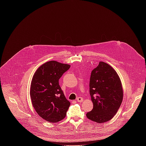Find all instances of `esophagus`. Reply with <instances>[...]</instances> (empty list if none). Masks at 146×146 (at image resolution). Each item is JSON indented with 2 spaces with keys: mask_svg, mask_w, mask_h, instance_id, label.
I'll return each instance as SVG.
<instances>
[{
  "mask_svg": "<svg viewBox=\"0 0 146 146\" xmlns=\"http://www.w3.org/2000/svg\"><path fill=\"white\" fill-rule=\"evenodd\" d=\"M77 101L78 102H81L83 101V99L82 98H81V97H78L77 98Z\"/></svg>",
  "mask_w": 146,
  "mask_h": 146,
  "instance_id": "esophagus-1",
  "label": "esophagus"
}]
</instances>
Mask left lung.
Instances as JSON below:
<instances>
[{
    "label": "left lung",
    "mask_w": 146,
    "mask_h": 146,
    "mask_svg": "<svg viewBox=\"0 0 146 146\" xmlns=\"http://www.w3.org/2000/svg\"><path fill=\"white\" fill-rule=\"evenodd\" d=\"M90 94L94 107L87 113V117L98 123L110 120L117 113L123 99L120 78L110 65L103 62L96 65L91 72Z\"/></svg>",
    "instance_id": "obj_1"
}]
</instances>
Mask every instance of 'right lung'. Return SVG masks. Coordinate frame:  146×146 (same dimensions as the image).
<instances>
[{
    "label": "right lung",
    "mask_w": 146,
    "mask_h": 146,
    "mask_svg": "<svg viewBox=\"0 0 146 146\" xmlns=\"http://www.w3.org/2000/svg\"><path fill=\"white\" fill-rule=\"evenodd\" d=\"M70 65L51 60L41 65L31 82L30 96L36 113L50 122L65 118L70 103L59 85V80Z\"/></svg>",
    "instance_id": "obj_1"
}]
</instances>
